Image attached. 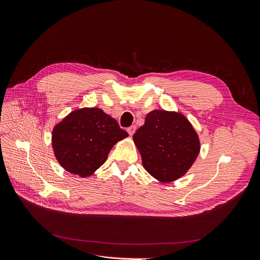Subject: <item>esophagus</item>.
<instances>
[{"label": "esophagus", "instance_id": "1", "mask_svg": "<svg viewBox=\"0 0 260 260\" xmlns=\"http://www.w3.org/2000/svg\"><path fill=\"white\" fill-rule=\"evenodd\" d=\"M136 129H137L136 125H131V127H129L127 129V131H128V133H129L130 136H133V135H135V132H136Z\"/></svg>", "mask_w": 260, "mask_h": 260}]
</instances>
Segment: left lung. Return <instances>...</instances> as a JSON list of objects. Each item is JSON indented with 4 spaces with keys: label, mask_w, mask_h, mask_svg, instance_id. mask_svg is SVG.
<instances>
[{
    "label": "left lung",
    "mask_w": 260,
    "mask_h": 260,
    "mask_svg": "<svg viewBox=\"0 0 260 260\" xmlns=\"http://www.w3.org/2000/svg\"><path fill=\"white\" fill-rule=\"evenodd\" d=\"M145 170L161 182L182 177L200 153V140L182 114L153 111L133 135Z\"/></svg>",
    "instance_id": "left-lung-1"
}]
</instances>
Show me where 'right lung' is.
<instances>
[{"mask_svg":"<svg viewBox=\"0 0 260 260\" xmlns=\"http://www.w3.org/2000/svg\"><path fill=\"white\" fill-rule=\"evenodd\" d=\"M127 131L101 108H82L70 113L55 125L52 145L62 168L89 177L107 159L112 147Z\"/></svg>","mask_w":260,"mask_h":260,"instance_id":"add662e5","label":"right lung"}]
</instances>
